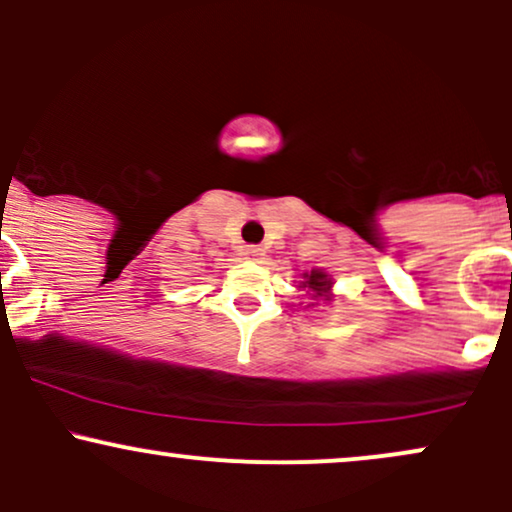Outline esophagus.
<instances>
[{
	"instance_id": "obj_1",
	"label": "esophagus",
	"mask_w": 512,
	"mask_h": 512,
	"mask_svg": "<svg viewBox=\"0 0 512 512\" xmlns=\"http://www.w3.org/2000/svg\"><path fill=\"white\" fill-rule=\"evenodd\" d=\"M243 255H245V260H248V262H260L262 255H264V250L257 248V245H248Z\"/></svg>"
}]
</instances>
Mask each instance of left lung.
<instances>
[{"label": "left lung", "instance_id": "1", "mask_svg": "<svg viewBox=\"0 0 512 512\" xmlns=\"http://www.w3.org/2000/svg\"><path fill=\"white\" fill-rule=\"evenodd\" d=\"M332 286H334V279L325 272V269H310V272H303L301 281H298V289L308 293V298L313 301V303L305 305V308L317 305V301L332 303L334 301Z\"/></svg>", "mask_w": 512, "mask_h": 512}]
</instances>
